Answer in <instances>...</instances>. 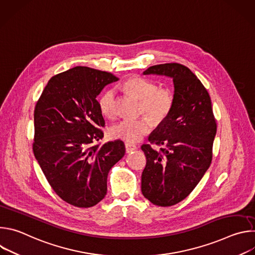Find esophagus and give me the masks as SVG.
<instances>
[{
	"label": "esophagus",
	"mask_w": 255,
	"mask_h": 255,
	"mask_svg": "<svg viewBox=\"0 0 255 255\" xmlns=\"http://www.w3.org/2000/svg\"><path fill=\"white\" fill-rule=\"evenodd\" d=\"M125 149H126V153H130L134 150L137 149V147L135 146V145L133 144H130V143H125Z\"/></svg>",
	"instance_id": "obj_1"
}]
</instances>
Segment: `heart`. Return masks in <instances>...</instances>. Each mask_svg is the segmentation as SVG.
<instances>
[{"instance_id":"obj_1","label":"heart","mask_w":255,"mask_h":255,"mask_svg":"<svg viewBox=\"0 0 255 255\" xmlns=\"http://www.w3.org/2000/svg\"><path fill=\"white\" fill-rule=\"evenodd\" d=\"M119 88L140 101L139 114L146 116L154 125L162 123L170 114L174 105V95L167 88H159L158 84L142 77L127 79ZM116 92L106 90L99 98L98 105L101 113L108 119L116 115ZM150 123L146 118L136 120H122L113 125L110 134L116 139L128 143H136L150 131Z\"/></svg>"}]
</instances>
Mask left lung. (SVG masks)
Listing matches in <instances>:
<instances>
[{"label": "left lung", "instance_id": "1", "mask_svg": "<svg viewBox=\"0 0 255 255\" xmlns=\"http://www.w3.org/2000/svg\"><path fill=\"white\" fill-rule=\"evenodd\" d=\"M143 75L166 76L174 85L170 114L150 134V143L141 146L146 156L141 192L152 204L169 207L185 200L209 168L217 124L208 91L187 66L157 64Z\"/></svg>", "mask_w": 255, "mask_h": 255}]
</instances>
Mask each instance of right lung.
Here are the masks:
<instances>
[{"label":"right lung","instance_id":"1","mask_svg":"<svg viewBox=\"0 0 255 255\" xmlns=\"http://www.w3.org/2000/svg\"><path fill=\"white\" fill-rule=\"evenodd\" d=\"M118 80L111 72L76 66L52 77L36 103L35 158L56 195L72 206L102 201L109 171L125 154L121 140L100 142L105 120L97 96Z\"/></svg>","mask_w":255,"mask_h":255}]
</instances>
